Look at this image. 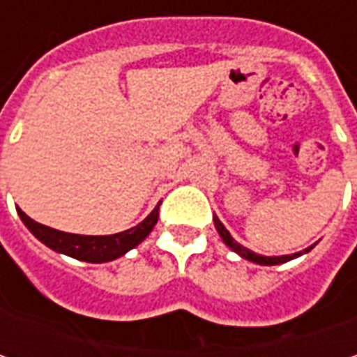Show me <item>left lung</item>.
Here are the masks:
<instances>
[{"instance_id":"1","label":"left lung","mask_w":357,"mask_h":357,"mask_svg":"<svg viewBox=\"0 0 357 357\" xmlns=\"http://www.w3.org/2000/svg\"><path fill=\"white\" fill-rule=\"evenodd\" d=\"M214 227L218 230V234L222 236V240L227 242L228 246L234 250V252H238L242 258H246V260H250V262H256V264H264V266H272V264H282V262H288V260H292L296 256H300V252L290 254V256H260V254L252 252V250H248V248H244L242 244H238L236 240L230 236V232H228L225 225L218 220V216H214ZM304 252H308V250H304Z\"/></svg>"}]
</instances>
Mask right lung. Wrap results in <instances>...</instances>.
<instances>
[{
    "label": "right lung",
    "instance_id": "1",
    "mask_svg": "<svg viewBox=\"0 0 357 357\" xmlns=\"http://www.w3.org/2000/svg\"><path fill=\"white\" fill-rule=\"evenodd\" d=\"M17 213H20L23 225L29 228L35 238L41 240L45 246L53 248L55 252H63L71 258H77V260H85V262H109V260L123 256L127 250L135 248L139 242H143L158 220L157 206L141 225H137L130 230L111 234V236H83V234H69V232H61V230L49 228L45 225H39L20 208H17Z\"/></svg>",
    "mask_w": 357,
    "mask_h": 357
}]
</instances>
